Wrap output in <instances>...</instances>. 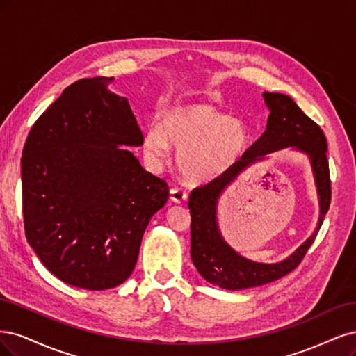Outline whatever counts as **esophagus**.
<instances>
[{
    "label": "esophagus",
    "instance_id": "34e87169",
    "mask_svg": "<svg viewBox=\"0 0 356 356\" xmlns=\"http://www.w3.org/2000/svg\"><path fill=\"white\" fill-rule=\"evenodd\" d=\"M170 198H171V201L180 204V202H183V201L188 198V193L183 191V189H180V188H173V189L170 191Z\"/></svg>",
    "mask_w": 356,
    "mask_h": 356
}]
</instances>
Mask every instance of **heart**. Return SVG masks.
Returning <instances> with one entry per match:
<instances>
[{"label":"heart","instance_id":"heart-1","mask_svg":"<svg viewBox=\"0 0 356 356\" xmlns=\"http://www.w3.org/2000/svg\"><path fill=\"white\" fill-rule=\"evenodd\" d=\"M247 143L244 125L227 118L207 103H189L167 109L161 129L152 125L143 134V151L154 163L164 161L176 147L177 165L191 181L204 183L231 168Z\"/></svg>","mask_w":356,"mask_h":356}]
</instances>
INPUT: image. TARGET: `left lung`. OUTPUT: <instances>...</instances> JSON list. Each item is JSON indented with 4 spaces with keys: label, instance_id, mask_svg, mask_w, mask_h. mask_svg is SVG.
<instances>
[{
    "label": "left lung",
    "instance_id": "8db88e82",
    "mask_svg": "<svg viewBox=\"0 0 356 356\" xmlns=\"http://www.w3.org/2000/svg\"><path fill=\"white\" fill-rule=\"evenodd\" d=\"M270 109L268 127L238 161L219 177L197 186L189 197L191 257L195 268L213 285L227 290H243L277 281L300 265L314 244L331 202V179L327 159V139L319 125L309 118L286 95L265 91ZM286 145H296L312 156L320 193L321 216L317 231L294 255L275 266L250 262L238 257L222 241L216 229L215 204L222 189L247 165L263 154Z\"/></svg>",
    "mask_w": 356,
    "mask_h": 356
}]
</instances>
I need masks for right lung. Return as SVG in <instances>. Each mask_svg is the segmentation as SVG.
<instances>
[{
    "label": "right lung",
    "mask_w": 356,
    "mask_h": 356,
    "mask_svg": "<svg viewBox=\"0 0 356 356\" xmlns=\"http://www.w3.org/2000/svg\"><path fill=\"white\" fill-rule=\"evenodd\" d=\"M113 76L78 79L32 125L22 156L25 235L42 265L87 290L113 289L134 266L167 181L121 146L143 134Z\"/></svg>",
    "instance_id": "add662e5"
}]
</instances>
